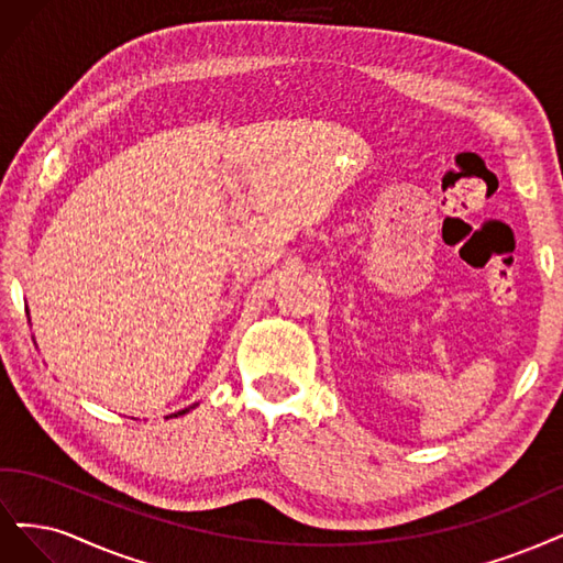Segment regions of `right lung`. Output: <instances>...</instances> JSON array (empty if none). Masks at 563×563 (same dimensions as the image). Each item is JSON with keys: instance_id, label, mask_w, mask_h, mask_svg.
<instances>
[{"instance_id": "1", "label": "right lung", "mask_w": 563, "mask_h": 563, "mask_svg": "<svg viewBox=\"0 0 563 563\" xmlns=\"http://www.w3.org/2000/svg\"><path fill=\"white\" fill-rule=\"evenodd\" d=\"M196 407V405H194ZM194 407H187V409H183V411H177V413H170V416H166V419H173V416H183V413H187L189 409H194Z\"/></svg>"}]
</instances>
